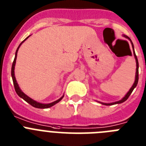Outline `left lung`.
Masks as SVG:
<instances>
[{
	"mask_svg": "<svg viewBox=\"0 0 146 146\" xmlns=\"http://www.w3.org/2000/svg\"><path fill=\"white\" fill-rule=\"evenodd\" d=\"M124 37L127 38V39H129L130 41H131V45H132V48L133 49H134V45H133L132 42H131V39L129 37V36H127L126 35H123ZM134 57H135V59H136V64H137V68H136V76H135V81H134V84L132 85V87H131V89L129 90V92H127V94L125 96V97L123 98H122V99L120 100V101H116V102H115V103H110V104H105V103H101L102 104L104 105H107V106H110V105H113V104H120V103H123V102H124L125 101H126V100L128 99V98L129 97V96L131 95V93L132 92V91L134 90V89L136 87V86L137 85V83H138V79H139V74H138V73H139V70H138V68H139V64H138V60H137V57L136 54H135V52H134Z\"/></svg>",
	"mask_w": 146,
	"mask_h": 146,
	"instance_id": "1",
	"label": "left lung"
}]
</instances>
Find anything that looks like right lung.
I'll use <instances>...</instances> for the list:
<instances>
[{"instance_id":"1","label":"right lung","mask_w":146,"mask_h":146,"mask_svg":"<svg viewBox=\"0 0 146 146\" xmlns=\"http://www.w3.org/2000/svg\"><path fill=\"white\" fill-rule=\"evenodd\" d=\"M28 37H29V36H28ZM27 38H26V39H25V40H24L22 42L20 43V45H19L18 48H17V50H16V53H15V59H14L13 63H12V80H13V84H14V87H15V91H16V92H17V94L18 95V96H20V98H22L23 99L25 100V101H26L27 103H29V104H31V106H34V107H35V108H39V109L49 108V107H51L52 106H54V105H55L56 104H57L58 102H59L62 99L63 97H64V96H63L62 97H61L59 99L57 100V101H54V102H52V103H50V104H40V103H38V102H36V101H35V100L31 99V98H29V96H27L26 94H25V93H23V92H22V90H20V87H19V86H18V84H17V81H16V79H15V63H16V59H17V51H18V49H19V48H20V45H21V44H22V43L23 42L25 41V40H26Z\"/></svg>"}]
</instances>
